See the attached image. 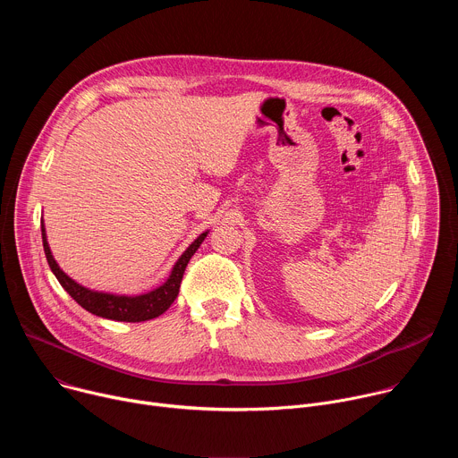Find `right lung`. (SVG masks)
Masks as SVG:
<instances>
[{
  "label": "right lung",
  "mask_w": 458,
  "mask_h": 458,
  "mask_svg": "<svg viewBox=\"0 0 458 458\" xmlns=\"http://www.w3.org/2000/svg\"><path fill=\"white\" fill-rule=\"evenodd\" d=\"M41 235H43L45 255H47V260H48V267H50L52 274L55 276L59 284L64 288V292H67L81 308H85L87 311H90L98 317L110 318V320L143 322V320H150V318L159 317L175 301L188 260L191 259V255L195 251H198L201 242L207 239L208 232H203L198 239H195L182 251V255L177 259V263L174 265L168 279L161 286L154 288L152 292L141 293V295H115V293L96 292V290L85 288L83 284L71 279L55 263V259H54V255L50 251V246H48V241H47V232H45L43 223H41Z\"/></svg>",
  "instance_id": "right-lung-1"
}]
</instances>
